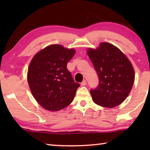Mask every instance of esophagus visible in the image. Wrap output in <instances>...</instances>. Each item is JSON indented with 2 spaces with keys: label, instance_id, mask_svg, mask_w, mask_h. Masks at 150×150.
I'll list each match as a JSON object with an SVG mask.
<instances>
[{
  "label": "esophagus",
  "instance_id": "obj_1",
  "mask_svg": "<svg viewBox=\"0 0 150 150\" xmlns=\"http://www.w3.org/2000/svg\"><path fill=\"white\" fill-rule=\"evenodd\" d=\"M86 84H87V81H86V80H84V81H83V82L81 83V85L85 86Z\"/></svg>",
  "mask_w": 150,
  "mask_h": 150
}]
</instances>
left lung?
<instances>
[{"label": "left lung", "instance_id": "obj_1", "mask_svg": "<svg viewBox=\"0 0 150 150\" xmlns=\"http://www.w3.org/2000/svg\"><path fill=\"white\" fill-rule=\"evenodd\" d=\"M87 54L99 78V83L90 91L93 102L113 108L128 96L135 79L133 66L121 51L115 45L103 42L96 49L88 48Z\"/></svg>", "mask_w": 150, "mask_h": 150}]
</instances>
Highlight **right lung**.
Wrapping results in <instances>:
<instances>
[{
	"label": "right lung",
	"instance_id": "obj_1",
	"mask_svg": "<svg viewBox=\"0 0 150 150\" xmlns=\"http://www.w3.org/2000/svg\"><path fill=\"white\" fill-rule=\"evenodd\" d=\"M75 54L74 49L53 44L32 58L28 70V82L32 95L45 110H59L74 99L80 85L73 80L67 64Z\"/></svg>",
	"mask_w": 150,
	"mask_h": 150
}]
</instances>
